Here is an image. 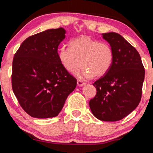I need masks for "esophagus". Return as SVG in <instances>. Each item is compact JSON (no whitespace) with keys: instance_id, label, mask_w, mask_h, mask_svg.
<instances>
[{"instance_id":"34e87169","label":"esophagus","mask_w":153,"mask_h":153,"mask_svg":"<svg viewBox=\"0 0 153 153\" xmlns=\"http://www.w3.org/2000/svg\"><path fill=\"white\" fill-rule=\"evenodd\" d=\"M85 84V82L81 81V80H79V79L77 80V85H78L79 86H82V85H84Z\"/></svg>"}]
</instances>
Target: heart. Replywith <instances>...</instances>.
<instances>
[{
  "label": "heart",
  "instance_id": "heart-1",
  "mask_svg": "<svg viewBox=\"0 0 153 153\" xmlns=\"http://www.w3.org/2000/svg\"><path fill=\"white\" fill-rule=\"evenodd\" d=\"M58 54L64 68L69 72L78 71L81 65L84 67L76 73L84 79L105 75L114 60V52L110 44L85 36L71 40L69 47H61Z\"/></svg>",
  "mask_w": 153,
  "mask_h": 153
}]
</instances>
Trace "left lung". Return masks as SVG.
I'll return each instance as SVG.
<instances>
[{
    "instance_id": "1",
    "label": "left lung",
    "mask_w": 153,
    "mask_h": 153,
    "mask_svg": "<svg viewBox=\"0 0 153 153\" xmlns=\"http://www.w3.org/2000/svg\"><path fill=\"white\" fill-rule=\"evenodd\" d=\"M102 35L113 48L114 60L110 70L93 84L97 93L89 104L97 119L116 122L138 105L145 71L138 51L122 36L114 32Z\"/></svg>"
}]
</instances>
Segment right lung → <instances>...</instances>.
Instances as JSON below:
<instances>
[{"label": "right lung", "instance_id": "1", "mask_svg": "<svg viewBox=\"0 0 153 153\" xmlns=\"http://www.w3.org/2000/svg\"><path fill=\"white\" fill-rule=\"evenodd\" d=\"M62 27L27 37L15 53L11 82L21 108L37 118L57 116L76 79L64 68L58 47L65 38Z\"/></svg>", "mask_w": 153, "mask_h": 153}]
</instances>
